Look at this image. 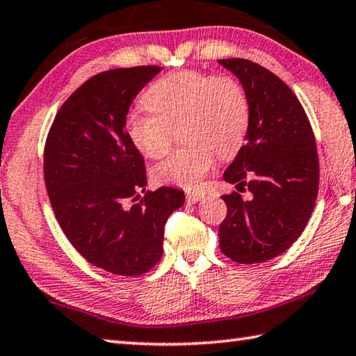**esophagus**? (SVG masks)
<instances>
[{"label":"esophagus","mask_w":356,"mask_h":356,"mask_svg":"<svg viewBox=\"0 0 356 356\" xmlns=\"http://www.w3.org/2000/svg\"><path fill=\"white\" fill-rule=\"evenodd\" d=\"M204 198V194L203 192H191V194L186 195V200H188V203H197L200 202Z\"/></svg>","instance_id":"34e87169"}]
</instances>
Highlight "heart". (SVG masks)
<instances>
[{"label": "heart", "mask_w": 356, "mask_h": 356, "mask_svg": "<svg viewBox=\"0 0 356 356\" xmlns=\"http://www.w3.org/2000/svg\"><path fill=\"white\" fill-rule=\"evenodd\" d=\"M143 103L149 112L133 111L127 133L148 158L164 156L179 127L188 142L153 168L159 184L195 189L216 164V154L232 158L244 143L250 127V104L244 87L229 74L179 70L156 81Z\"/></svg>", "instance_id": "heart-1"}]
</instances>
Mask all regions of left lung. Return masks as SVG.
Wrapping results in <instances>:
<instances>
[{"instance_id": "1", "label": "left lung", "mask_w": 356, "mask_h": 356, "mask_svg": "<svg viewBox=\"0 0 356 356\" xmlns=\"http://www.w3.org/2000/svg\"><path fill=\"white\" fill-rule=\"evenodd\" d=\"M244 86L250 104L245 143L223 179L247 187L222 195L227 217L219 227L222 253L239 264L264 263L294 244L313 213L319 158L313 128L296 93L277 74L252 60L220 59Z\"/></svg>"}]
</instances>
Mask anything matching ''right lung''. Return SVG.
Segmentation results:
<instances>
[{
  "label": "right lung",
  "mask_w": 356,
  "mask_h": 356,
  "mask_svg": "<svg viewBox=\"0 0 356 356\" xmlns=\"http://www.w3.org/2000/svg\"><path fill=\"white\" fill-rule=\"evenodd\" d=\"M161 70L115 68L87 79L60 106L43 152L47 192L62 232L90 264L122 277L158 264L165 222L184 203L179 189L145 191V162L124 128L133 99Z\"/></svg>",
  "instance_id": "add662e5"
}]
</instances>
